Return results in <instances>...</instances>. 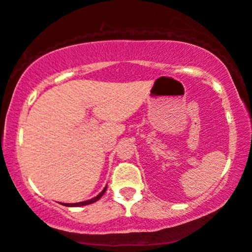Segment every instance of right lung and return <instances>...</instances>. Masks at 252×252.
<instances>
[{
	"mask_svg": "<svg viewBox=\"0 0 252 252\" xmlns=\"http://www.w3.org/2000/svg\"><path fill=\"white\" fill-rule=\"evenodd\" d=\"M106 187H107V185L104 187V189H103L101 193L97 195V196L91 198V199H89V201H84V202H79V203H73V204H71V203H61V204L62 205H65V206H84V205L92 204V203L98 201V199L103 196V194H104L105 190H106Z\"/></svg>",
	"mask_w": 252,
	"mask_h": 252,
	"instance_id": "right-lung-1",
	"label": "right lung"
}]
</instances>
